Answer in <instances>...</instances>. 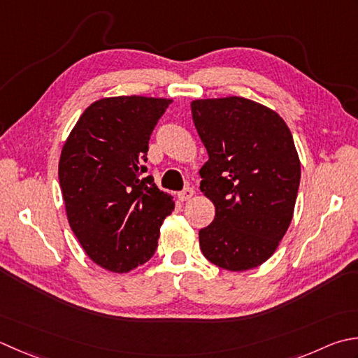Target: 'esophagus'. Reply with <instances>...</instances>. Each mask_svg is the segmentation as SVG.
Returning a JSON list of instances; mask_svg holds the SVG:
<instances>
[{"label": "esophagus", "mask_w": 358, "mask_h": 358, "mask_svg": "<svg viewBox=\"0 0 358 358\" xmlns=\"http://www.w3.org/2000/svg\"><path fill=\"white\" fill-rule=\"evenodd\" d=\"M192 195H194V189L187 186V187L183 189V191L178 192V199H180L181 201H186V200H189V199H192Z\"/></svg>", "instance_id": "1"}]
</instances>
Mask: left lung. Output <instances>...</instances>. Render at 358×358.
I'll list each match as a JSON object with an SVG mask.
<instances>
[{
    "mask_svg": "<svg viewBox=\"0 0 358 358\" xmlns=\"http://www.w3.org/2000/svg\"><path fill=\"white\" fill-rule=\"evenodd\" d=\"M191 110L209 155L200 189L215 206L199 233L201 253L229 271L255 268L275 253L295 209L301 164L290 129L245 97L197 99Z\"/></svg>",
    "mask_w": 358,
    "mask_h": 358,
    "instance_id": "1",
    "label": "left lung"
}]
</instances>
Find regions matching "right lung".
<instances>
[{"label": "right lung", "mask_w": 358, "mask_h": 358, "mask_svg": "<svg viewBox=\"0 0 358 358\" xmlns=\"http://www.w3.org/2000/svg\"><path fill=\"white\" fill-rule=\"evenodd\" d=\"M171 99L105 97L83 111L62 149L69 227L91 261L127 273L157 251L175 201L147 172L149 139Z\"/></svg>", "instance_id": "right-lung-1"}]
</instances>
